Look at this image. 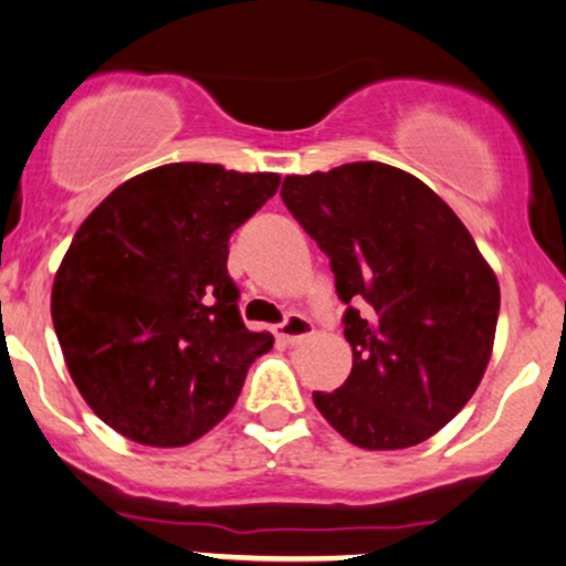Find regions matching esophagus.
<instances>
[{"mask_svg": "<svg viewBox=\"0 0 566 566\" xmlns=\"http://www.w3.org/2000/svg\"><path fill=\"white\" fill-rule=\"evenodd\" d=\"M313 332H315L313 324H310L305 315L291 313L289 318L277 326V339H283L285 345H300V343H305L307 337H313Z\"/></svg>", "mask_w": 566, "mask_h": 566, "instance_id": "esophagus-1", "label": "esophagus"}]
</instances>
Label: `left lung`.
<instances>
[{"instance_id": "left-lung-1", "label": "left lung", "mask_w": 566, "mask_h": 566, "mask_svg": "<svg viewBox=\"0 0 566 566\" xmlns=\"http://www.w3.org/2000/svg\"><path fill=\"white\" fill-rule=\"evenodd\" d=\"M281 197L332 261L354 369L315 391L321 416L367 451L440 431L483 380L500 283L459 216L405 169L354 161L289 175Z\"/></svg>"}]
</instances>
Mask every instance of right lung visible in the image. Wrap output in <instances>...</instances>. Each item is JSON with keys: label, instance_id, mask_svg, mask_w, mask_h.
Returning a JSON list of instances; mask_svg holds the SVG:
<instances>
[{"label": "right lung", "instance_id": "right-lung-1", "mask_svg": "<svg viewBox=\"0 0 566 566\" xmlns=\"http://www.w3.org/2000/svg\"><path fill=\"white\" fill-rule=\"evenodd\" d=\"M277 172L164 164L120 184L72 237L51 315L77 391L139 446L178 448L227 418L270 332L245 329L229 237Z\"/></svg>", "mask_w": 566, "mask_h": 566}]
</instances>
